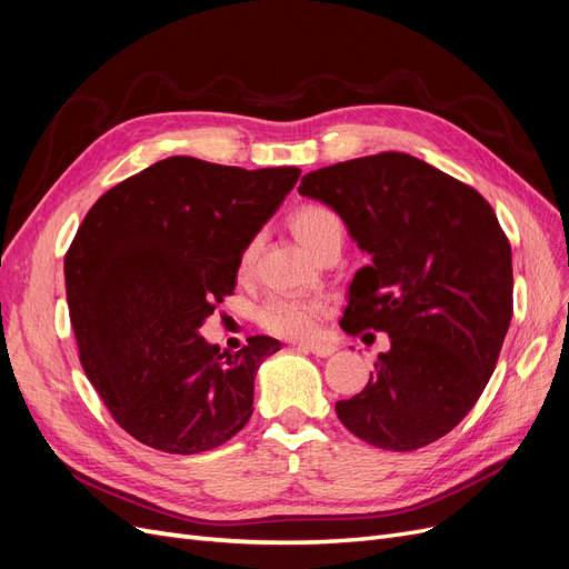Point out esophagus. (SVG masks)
Listing matches in <instances>:
<instances>
[{"label":"esophagus","instance_id":"esophagus-1","mask_svg":"<svg viewBox=\"0 0 569 569\" xmlns=\"http://www.w3.org/2000/svg\"><path fill=\"white\" fill-rule=\"evenodd\" d=\"M299 349H306V351H311L313 356H318V358H327V356H332L335 351H337V347L335 343H327V341H311V343H299Z\"/></svg>","mask_w":569,"mask_h":569}]
</instances>
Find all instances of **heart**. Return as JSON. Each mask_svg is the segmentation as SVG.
I'll use <instances>...</instances> for the list:
<instances>
[{
	"instance_id": "b5f03b06",
	"label": "heart",
	"mask_w": 569,
	"mask_h": 569,
	"mask_svg": "<svg viewBox=\"0 0 569 569\" xmlns=\"http://www.w3.org/2000/svg\"><path fill=\"white\" fill-rule=\"evenodd\" d=\"M291 230H295L299 242L311 251L318 253L327 244H341L343 239V222L341 218L320 203H306L291 216ZM258 251V237L244 247L242 258H239V268L244 272L251 268ZM325 311V303L318 299H299V297H272L261 308V325L266 330L282 335V337H308L311 335L318 320Z\"/></svg>"
}]
</instances>
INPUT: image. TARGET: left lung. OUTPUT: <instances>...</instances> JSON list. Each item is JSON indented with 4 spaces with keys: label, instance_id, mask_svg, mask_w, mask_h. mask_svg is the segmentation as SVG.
<instances>
[{
    "label": "left lung",
    "instance_id": "left-lung-1",
    "mask_svg": "<svg viewBox=\"0 0 569 569\" xmlns=\"http://www.w3.org/2000/svg\"><path fill=\"white\" fill-rule=\"evenodd\" d=\"M299 194L330 206L370 256L341 330L391 339L363 391L337 403L341 425L387 451L449 435L485 391L512 318V256L489 201L401 151L313 170Z\"/></svg>",
    "mask_w": 569,
    "mask_h": 569
}]
</instances>
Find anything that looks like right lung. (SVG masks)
Listing matches in <instances>:
<instances>
[{
  "instance_id": "obj_1",
  "label": "right lung",
  "mask_w": 569,
  "mask_h": 569,
  "mask_svg": "<svg viewBox=\"0 0 569 569\" xmlns=\"http://www.w3.org/2000/svg\"><path fill=\"white\" fill-rule=\"evenodd\" d=\"M301 170L170 157L92 206L66 253V297L88 380L116 422L151 449L192 456L253 412V377L280 351L249 337L220 353L199 327L232 295L244 247Z\"/></svg>"
}]
</instances>
